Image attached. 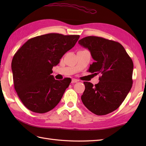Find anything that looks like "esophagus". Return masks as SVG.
I'll use <instances>...</instances> for the list:
<instances>
[{"label": "esophagus", "mask_w": 146, "mask_h": 146, "mask_svg": "<svg viewBox=\"0 0 146 146\" xmlns=\"http://www.w3.org/2000/svg\"><path fill=\"white\" fill-rule=\"evenodd\" d=\"M78 82V80L77 79H75V78H73L72 80H71V83H77Z\"/></svg>", "instance_id": "obj_1"}]
</instances>
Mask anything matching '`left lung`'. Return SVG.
<instances>
[{"mask_svg":"<svg viewBox=\"0 0 146 146\" xmlns=\"http://www.w3.org/2000/svg\"><path fill=\"white\" fill-rule=\"evenodd\" d=\"M79 44L88 48L95 61L88 71L100 74V82L94 85L84 82L83 104L97 115H104L117 109L132 86L134 64L119 42L97 36H87Z\"/></svg>","mask_w":146,"mask_h":146,"instance_id":"8db88e82","label":"left lung"}]
</instances>
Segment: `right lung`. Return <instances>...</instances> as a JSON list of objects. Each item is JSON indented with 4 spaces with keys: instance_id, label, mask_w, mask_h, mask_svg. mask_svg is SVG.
Returning <instances> with one entry per match:
<instances>
[{
    "instance_id": "add662e5",
    "label": "right lung",
    "mask_w": 146,
    "mask_h": 146,
    "mask_svg": "<svg viewBox=\"0 0 146 146\" xmlns=\"http://www.w3.org/2000/svg\"><path fill=\"white\" fill-rule=\"evenodd\" d=\"M79 38L49 33L29 39L15 52L11 65L14 88L29 110L44 113L60 102L71 80H55L52 69Z\"/></svg>"
}]
</instances>
